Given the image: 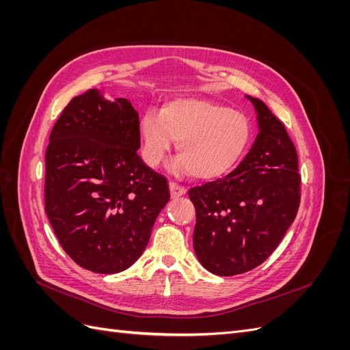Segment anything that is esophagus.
<instances>
[{
	"instance_id": "34e87169",
	"label": "esophagus",
	"mask_w": 350,
	"mask_h": 350,
	"mask_svg": "<svg viewBox=\"0 0 350 350\" xmlns=\"http://www.w3.org/2000/svg\"><path fill=\"white\" fill-rule=\"evenodd\" d=\"M169 189H171V196H172L174 198H175V197H181V196H184V194L187 193V188H185V187L179 185V184L174 183V181L169 183Z\"/></svg>"
}]
</instances>
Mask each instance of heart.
I'll return each mask as SVG.
<instances>
[{
    "instance_id": "b5f03b06",
    "label": "heart",
    "mask_w": 350,
    "mask_h": 350,
    "mask_svg": "<svg viewBox=\"0 0 350 350\" xmlns=\"http://www.w3.org/2000/svg\"><path fill=\"white\" fill-rule=\"evenodd\" d=\"M247 115L196 96H175L161 112H143L139 134L142 154L150 167L162 163L176 140L179 157L171 163L174 174L196 179H216L230 172L245 156L252 140Z\"/></svg>"
}]
</instances>
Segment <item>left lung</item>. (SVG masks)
<instances>
[{"label": "left lung", "mask_w": 350, "mask_h": 350, "mask_svg": "<svg viewBox=\"0 0 350 350\" xmlns=\"http://www.w3.org/2000/svg\"><path fill=\"white\" fill-rule=\"evenodd\" d=\"M260 133L247 157L225 178L188 191L196 207L194 251L217 276H235L266 261L298 213V154L284 124L260 99Z\"/></svg>", "instance_id": "obj_1"}]
</instances>
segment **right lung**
Listing matches in <instances>:
<instances>
[{"mask_svg": "<svg viewBox=\"0 0 350 350\" xmlns=\"http://www.w3.org/2000/svg\"><path fill=\"white\" fill-rule=\"evenodd\" d=\"M139 112L90 89L70 100L45 153V211L74 262L93 273L129 269L167 203V179L147 166Z\"/></svg>", "mask_w": 350, "mask_h": 350, "instance_id": "obj_1", "label": "right lung"}]
</instances>
